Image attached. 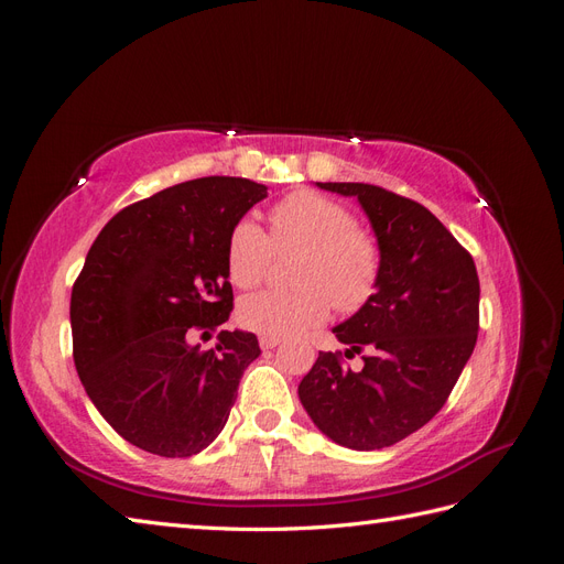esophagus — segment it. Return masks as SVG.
<instances>
[{
  "instance_id": "1",
  "label": "esophagus",
  "mask_w": 564,
  "mask_h": 564,
  "mask_svg": "<svg viewBox=\"0 0 564 564\" xmlns=\"http://www.w3.org/2000/svg\"><path fill=\"white\" fill-rule=\"evenodd\" d=\"M259 344H261L263 350H272V348L280 346V338H275V336H261Z\"/></svg>"
}]
</instances>
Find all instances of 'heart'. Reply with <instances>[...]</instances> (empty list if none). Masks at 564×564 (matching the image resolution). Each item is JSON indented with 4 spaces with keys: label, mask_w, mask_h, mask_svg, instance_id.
<instances>
[{
    "label": "heart",
    "mask_w": 564,
    "mask_h": 564,
    "mask_svg": "<svg viewBox=\"0 0 564 564\" xmlns=\"http://www.w3.org/2000/svg\"><path fill=\"white\" fill-rule=\"evenodd\" d=\"M272 240L253 218L237 220L228 235L226 265L237 286L259 284L278 249H299L296 292H259L240 303L247 329L294 338L329 317L332 303L340 313H355L377 292L381 249L373 237L355 226L352 214L317 193H294L270 212Z\"/></svg>",
    "instance_id": "obj_1"
}]
</instances>
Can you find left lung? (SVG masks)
<instances>
[{
	"label": "left lung",
	"mask_w": 564,
	"mask_h": 564,
	"mask_svg": "<svg viewBox=\"0 0 564 564\" xmlns=\"http://www.w3.org/2000/svg\"><path fill=\"white\" fill-rule=\"evenodd\" d=\"M357 197L381 249L373 296L332 329L362 371L319 352L299 383L317 429L336 445L373 452L429 423L464 371L477 340L480 280L470 253L419 202L367 183H317Z\"/></svg>",
	"instance_id": "8db88e82"
}]
</instances>
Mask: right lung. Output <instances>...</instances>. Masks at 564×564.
Listing matches in <instances>:
<instances>
[{
	"label": "right lung",
	"instance_id": "right-lung-1",
	"mask_svg": "<svg viewBox=\"0 0 564 564\" xmlns=\"http://www.w3.org/2000/svg\"><path fill=\"white\" fill-rule=\"evenodd\" d=\"M263 197L249 178L185 181L115 214L91 245L70 299L75 367L133 447L183 458L224 431L259 338L220 332L204 350L191 336L228 322V235Z\"/></svg>",
	"mask_w": 564,
	"mask_h": 564
}]
</instances>
